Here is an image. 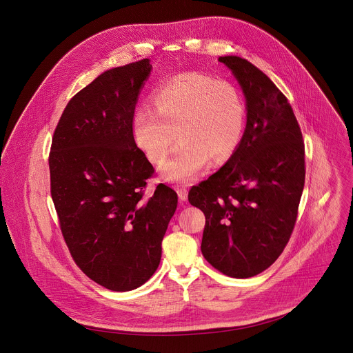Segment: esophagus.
Here are the masks:
<instances>
[{
	"instance_id": "34e87169",
	"label": "esophagus",
	"mask_w": 353,
	"mask_h": 353,
	"mask_svg": "<svg viewBox=\"0 0 353 353\" xmlns=\"http://www.w3.org/2000/svg\"><path fill=\"white\" fill-rule=\"evenodd\" d=\"M175 190L178 193V197H179L181 201H186L188 200V189L185 186H176Z\"/></svg>"
}]
</instances>
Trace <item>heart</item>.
I'll use <instances>...</instances> for the list:
<instances>
[{
  "label": "heart",
  "mask_w": 353,
  "mask_h": 353,
  "mask_svg": "<svg viewBox=\"0 0 353 353\" xmlns=\"http://www.w3.org/2000/svg\"><path fill=\"white\" fill-rule=\"evenodd\" d=\"M154 110L141 107L132 123L137 147L160 164L178 140L179 148L161 167V176L190 183L212 161L225 163L236 151L246 122L239 88L202 73H182L153 92Z\"/></svg>",
  "instance_id": "b5f03b06"
}]
</instances>
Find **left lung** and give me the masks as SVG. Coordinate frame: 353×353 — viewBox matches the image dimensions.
Instances as JSON below:
<instances>
[{"label":"left lung","mask_w":353,"mask_h":353,"mask_svg":"<svg viewBox=\"0 0 353 353\" xmlns=\"http://www.w3.org/2000/svg\"><path fill=\"white\" fill-rule=\"evenodd\" d=\"M248 105L242 141L230 160L189 190L205 214L201 252L235 279L268 269L284 252L298 217L305 178L302 130L291 104L248 59L220 57Z\"/></svg>","instance_id":"8db88e82"}]
</instances>
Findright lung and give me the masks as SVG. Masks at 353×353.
<instances>
[{
    "instance_id": "add662e5",
    "label": "right lung",
    "mask_w": 353,
    "mask_h": 353,
    "mask_svg": "<svg viewBox=\"0 0 353 353\" xmlns=\"http://www.w3.org/2000/svg\"><path fill=\"white\" fill-rule=\"evenodd\" d=\"M144 58L101 73L66 104L51 140L50 193L76 265L101 287L125 292L151 279L176 193L147 186L154 168L132 132Z\"/></svg>"
}]
</instances>
